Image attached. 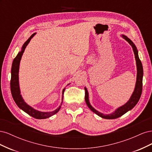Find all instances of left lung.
I'll use <instances>...</instances> for the list:
<instances>
[{
  "mask_svg": "<svg viewBox=\"0 0 152 152\" xmlns=\"http://www.w3.org/2000/svg\"><path fill=\"white\" fill-rule=\"evenodd\" d=\"M122 37L126 40L129 42L132 48L133 52H134L135 59L136 61V66H137V78H136V83L135 86V89L134 92L131 96V98L128 102L122 107L117 108L115 111L111 114L108 115H104L102 113L99 112L97 110H95L92 106L90 104L89 102V97H88V93L86 88H85V101L86 103L91 110H92L94 113L98 116L102 117L106 119H115L121 117L124 114H125L128 111H129L131 109H132L135 107V105L138 102L140 98L141 97V95L142 93V76H143V70H142V66L141 60L138 56V53H137V50L135 46V45L133 44L132 41L129 39L125 35H122Z\"/></svg>",
  "mask_w": 152,
  "mask_h": 152,
  "instance_id": "left-lung-1",
  "label": "left lung"
}]
</instances>
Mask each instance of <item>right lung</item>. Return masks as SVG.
<instances>
[{
  "instance_id": "1",
  "label": "right lung",
  "mask_w": 152,
  "mask_h": 152,
  "mask_svg": "<svg viewBox=\"0 0 152 152\" xmlns=\"http://www.w3.org/2000/svg\"><path fill=\"white\" fill-rule=\"evenodd\" d=\"M35 35V33L32 34L30 38L27 40L26 42L24 43L23 45L22 49L21 51L17 54L16 58L14 59L12 64V68H11V82H10V86H11V91L12 96L13 98L14 101H15L16 104L18 105V107L21 108L22 110H23L25 112L28 113L29 115L37 119H44L53 116V115L56 114L61 108V106L63 103V94L65 89L63 90V96H62V102L61 105L59 107L54 110L53 112H39L34 109L30 107L29 105L27 104L25 102L23 99L21 95L20 94V90L19 87V81H18V72H19V67H20V63L23 54L25 49L26 47V45L28 44L31 38Z\"/></svg>"
}]
</instances>
